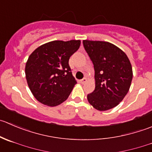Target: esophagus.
<instances>
[{
  "label": "esophagus",
  "instance_id": "esophagus-1",
  "mask_svg": "<svg viewBox=\"0 0 152 152\" xmlns=\"http://www.w3.org/2000/svg\"><path fill=\"white\" fill-rule=\"evenodd\" d=\"M86 82H87V79H86V78H83V79H82V80H80V83H82V84H85Z\"/></svg>",
  "mask_w": 152,
  "mask_h": 152
}]
</instances>
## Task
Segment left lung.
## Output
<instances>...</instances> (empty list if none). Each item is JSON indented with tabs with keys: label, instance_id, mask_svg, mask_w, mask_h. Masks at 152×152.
<instances>
[{
	"label": "left lung",
	"instance_id": "8db88e82",
	"mask_svg": "<svg viewBox=\"0 0 152 152\" xmlns=\"http://www.w3.org/2000/svg\"><path fill=\"white\" fill-rule=\"evenodd\" d=\"M83 46L94 64L95 90L87 96L99 110L117 106L129 92L133 72L129 58L117 46L106 42L83 41Z\"/></svg>",
	"mask_w": 152,
	"mask_h": 152
}]
</instances>
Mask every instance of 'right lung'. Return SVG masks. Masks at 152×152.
I'll return each instance as SVG.
<instances>
[{"label": "right lung", "instance_id": "right-lung-1", "mask_svg": "<svg viewBox=\"0 0 152 152\" xmlns=\"http://www.w3.org/2000/svg\"><path fill=\"white\" fill-rule=\"evenodd\" d=\"M79 40L53 41L35 49L28 58L25 74L28 86L41 103L53 107L68 98L76 79L69 66Z\"/></svg>", "mask_w": 152, "mask_h": 152}]
</instances>
